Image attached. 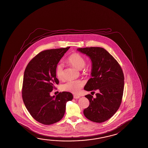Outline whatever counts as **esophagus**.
<instances>
[{
  "label": "esophagus",
  "mask_w": 148,
  "mask_h": 148,
  "mask_svg": "<svg viewBox=\"0 0 148 148\" xmlns=\"http://www.w3.org/2000/svg\"><path fill=\"white\" fill-rule=\"evenodd\" d=\"M80 97V96L78 95H73V98L75 99H78Z\"/></svg>",
  "instance_id": "34e87169"
}]
</instances>
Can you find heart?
<instances>
[{"label":"heart","instance_id":"b5f03b06","mask_svg":"<svg viewBox=\"0 0 148 148\" xmlns=\"http://www.w3.org/2000/svg\"><path fill=\"white\" fill-rule=\"evenodd\" d=\"M68 61L74 67L79 70L83 69L85 65V59L78 53H75L70 55ZM56 76L60 80L63 77V65L61 63L58 64L55 69ZM84 83L80 80H69L61 86L62 90L72 93H77L83 87Z\"/></svg>","mask_w":148,"mask_h":148}]
</instances>
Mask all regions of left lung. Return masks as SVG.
Segmentation results:
<instances>
[{
    "mask_svg": "<svg viewBox=\"0 0 148 148\" xmlns=\"http://www.w3.org/2000/svg\"><path fill=\"white\" fill-rule=\"evenodd\" d=\"M86 54L92 62L91 78L84 87L87 91L94 93L85 96L89 107L84 110L85 116L95 123H103L112 117L121 102L124 88V76L120 65L105 49L98 47L77 48Z\"/></svg>",
    "mask_w": 148,
    "mask_h": 148,
    "instance_id": "1",
    "label": "left lung"
}]
</instances>
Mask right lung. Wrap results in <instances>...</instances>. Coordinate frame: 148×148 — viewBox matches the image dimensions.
Here are the masks:
<instances>
[{
	"mask_svg": "<svg viewBox=\"0 0 148 148\" xmlns=\"http://www.w3.org/2000/svg\"><path fill=\"white\" fill-rule=\"evenodd\" d=\"M70 48L44 51L31 60L23 76L22 99L24 105L34 119L44 125L58 122L65 114L66 103L73 99L70 92H60L51 96L50 93L58 84L55 69L59 61Z\"/></svg>",
	"mask_w": 148,
	"mask_h": 148,
	"instance_id": "right-lung-1",
	"label": "right lung"
}]
</instances>
